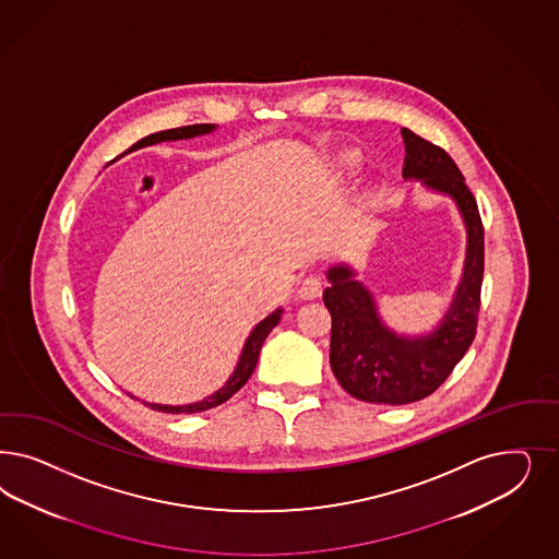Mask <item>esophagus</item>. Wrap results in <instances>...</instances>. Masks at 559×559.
I'll return each instance as SVG.
<instances>
[{
    "mask_svg": "<svg viewBox=\"0 0 559 559\" xmlns=\"http://www.w3.org/2000/svg\"><path fill=\"white\" fill-rule=\"evenodd\" d=\"M323 292V280L321 275L317 273H310L302 282H300V288H298V298L300 300H314L319 298Z\"/></svg>",
    "mask_w": 559,
    "mask_h": 559,
    "instance_id": "esophagus-1",
    "label": "esophagus"
}]
</instances>
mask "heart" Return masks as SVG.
Here are the masks:
<instances>
[{"label":"heart","instance_id":"heart-1","mask_svg":"<svg viewBox=\"0 0 559 559\" xmlns=\"http://www.w3.org/2000/svg\"><path fill=\"white\" fill-rule=\"evenodd\" d=\"M345 163L352 164L354 163V158H349V156H347V158H345Z\"/></svg>","mask_w":559,"mask_h":559}]
</instances>
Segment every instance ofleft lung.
<instances>
[{
  "label": "left lung",
  "mask_w": 559,
  "mask_h": 559,
  "mask_svg": "<svg viewBox=\"0 0 559 559\" xmlns=\"http://www.w3.org/2000/svg\"><path fill=\"white\" fill-rule=\"evenodd\" d=\"M405 144L403 177L451 195L467 228V254L461 284L444 319L428 335H396L380 319L372 292L354 280L356 271L335 265L326 271L324 307L331 312V370L343 389L366 403L407 405L451 377L475 340L484 282V224L477 201L459 166L432 142L401 129Z\"/></svg>",
  "instance_id": "left-lung-1"
}]
</instances>
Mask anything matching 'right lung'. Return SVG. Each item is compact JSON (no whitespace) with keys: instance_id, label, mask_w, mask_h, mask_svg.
<instances>
[{"instance_id":"add662e5","label":"right lung","mask_w":559,"mask_h":559,"mask_svg":"<svg viewBox=\"0 0 559 559\" xmlns=\"http://www.w3.org/2000/svg\"><path fill=\"white\" fill-rule=\"evenodd\" d=\"M214 129H216V126H212V123H199V126L166 129V131L152 133V135H147L144 140L135 142V144L129 147V152H131V150H140V147H145V145L160 144V142H175V140H189V138H195V135H205V133H210V131H214ZM280 319H282V308H277L275 312H271L267 319H263L261 323L252 329L249 340L245 342L242 354H240V358H238V364H236L233 377L226 380V384H224L222 389H217L214 395H210L207 399H203V401H198V403H189V405H158V403H144V405H150L152 409L164 412V414H198V412H205V409H212V407H216V405H222L224 401H228L230 396L235 395L236 391H240L247 380L251 379L252 370H254V366H257L261 347H263V342L267 340L271 329L280 323Z\"/></svg>"}]
</instances>
